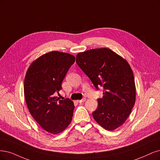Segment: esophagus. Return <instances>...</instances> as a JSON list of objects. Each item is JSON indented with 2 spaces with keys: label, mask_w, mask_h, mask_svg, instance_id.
I'll return each mask as SVG.
<instances>
[{
  "label": "esophagus",
  "mask_w": 160,
  "mask_h": 160,
  "mask_svg": "<svg viewBox=\"0 0 160 160\" xmlns=\"http://www.w3.org/2000/svg\"><path fill=\"white\" fill-rule=\"evenodd\" d=\"M85 101H86V98H83V99H81V100H78V102L80 103H82L84 102Z\"/></svg>",
  "instance_id": "34e87169"
}]
</instances>
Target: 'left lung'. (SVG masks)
Returning a JSON list of instances; mask_svg holds the SVG:
<instances>
[{"label": "left lung", "instance_id": "obj_1", "mask_svg": "<svg viewBox=\"0 0 160 160\" xmlns=\"http://www.w3.org/2000/svg\"><path fill=\"white\" fill-rule=\"evenodd\" d=\"M76 63L97 90L103 86L102 98L98 99L93 119L108 131H113L126 121L136 100V86L128 62L110 49L99 48L79 52Z\"/></svg>", "mask_w": 160, "mask_h": 160}]
</instances>
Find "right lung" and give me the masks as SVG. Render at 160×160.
I'll list each match as a JSON object with an SVG mask.
<instances>
[{
  "label": "right lung",
  "mask_w": 160,
  "mask_h": 160,
  "mask_svg": "<svg viewBox=\"0 0 160 160\" xmlns=\"http://www.w3.org/2000/svg\"><path fill=\"white\" fill-rule=\"evenodd\" d=\"M75 57L52 51L33 61L24 78V96L32 116L45 131L52 134L62 132L72 121L74 105L69 99L53 96L61 84Z\"/></svg>",
  "instance_id": "obj_1"
}]
</instances>
